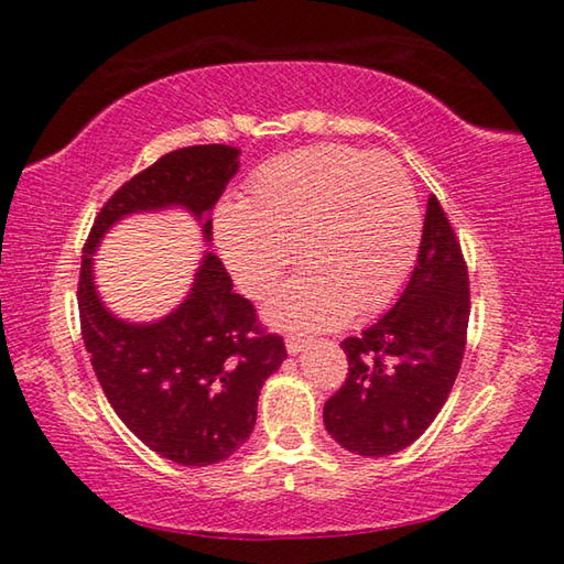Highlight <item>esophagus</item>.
Wrapping results in <instances>:
<instances>
[{
	"label": "esophagus",
	"mask_w": 564,
	"mask_h": 564,
	"mask_svg": "<svg viewBox=\"0 0 564 564\" xmlns=\"http://www.w3.org/2000/svg\"><path fill=\"white\" fill-rule=\"evenodd\" d=\"M305 348H308V338H301V336L285 338V350H289L291 356H301Z\"/></svg>",
	"instance_id": "34e87169"
}]
</instances>
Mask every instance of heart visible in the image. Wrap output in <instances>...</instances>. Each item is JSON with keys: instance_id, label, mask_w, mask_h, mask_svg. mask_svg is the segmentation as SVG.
I'll return each instance as SVG.
<instances>
[{"instance_id": "heart-1", "label": "heart", "mask_w": 564, "mask_h": 564, "mask_svg": "<svg viewBox=\"0 0 564 564\" xmlns=\"http://www.w3.org/2000/svg\"><path fill=\"white\" fill-rule=\"evenodd\" d=\"M214 228L226 269L251 299L275 289L295 246L305 271L265 316L281 328L321 330L393 299L415 261L420 216L393 156L318 144L265 161L246 202L218 206Z\"/></svg>"}]
</instances>
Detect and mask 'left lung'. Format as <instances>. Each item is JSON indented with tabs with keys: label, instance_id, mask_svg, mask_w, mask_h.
Returning <instances> with one entry per match:
<instances>
[{
	"label": "left lung",
	"instance_id": "obj_1",
	"mask_svg": "<svg viewBox=\"0 0 564 564\" xmlns=\"http://www.w3.org/2000/svg\"><path fill=\"white\" fill-rule=\"evenodd\" d=\"M470 289L460 243L435 196L403 293L383 318L346 338L348 378L323 405L340 447L386 457L405 451L441 413L465 352Z\"/></svg>",
	"mask_w": 564,
	"mask_h": 564
}]
</instances>
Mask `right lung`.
I'll return each instance as SVG.
<instances>
[{"label":"right lung","instance_id":"add662e5","mask_svg":"<svg viewBox=\"0 0 564 564\" xmlns=\"http://www.w3.org/2000/svg\"><path fill=\"white\" fill-rule=\"evenodd\" d=\"M241 151L186 147L161 156L113 194L84 243L82 338L94 373L121 423L151 451L188 467L231 457L256 425L265 378L285 360L283 338L256 323L251 301L212 251L169 316L131 323L113 316L94 283V253L121 218L184 208L212 243V208L238 171Z\"/></svg>","mask_w":564,"mask_h":564}]
</instances>
